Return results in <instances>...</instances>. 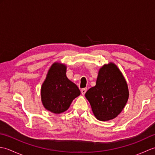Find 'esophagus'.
<instances>
[{"label":"esophagus","mask_w":155,"mask_h":155,"mask_svg":"<svg viewBox=\"0 0 155 155\" xmlns=\"http://www.w3.org/2000/svg\"><path fill=\"white\" fill-rule=\"evenodd\" d=\"M87 88H82L81 89V93H82V94H84L85 93H86V92H87Z\"/></svg>","instance_id":"obj_1"}]
</instances>
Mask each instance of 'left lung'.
<instances>
[{"mask_svg":"<svg viewBox=\"0 0 155 155\" xmlns=\"http://www.w3.org/2000/svg\"><path fill=\"white\" fill-rule=\"evenodd\" d=\"M128 96L127 82L113 62L100 68L96 85L85 93L94 115L101 121L116 118L126 105Z\"/></svg>","mask_w":155,"mask_h":155,"instance_id":"obj_1","label":"left lung"}]
</instances>
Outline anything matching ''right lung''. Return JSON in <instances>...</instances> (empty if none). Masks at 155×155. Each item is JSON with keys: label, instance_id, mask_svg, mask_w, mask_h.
<instances>
[{"label": "right lung", "instance_id": "1", "mask_svg": "<svg viewBox=\"0 0 155 155\" xmlns=\"http://www.w3.org/2000/svg\"><path fill=\"white\" fill-rule=\"evenodd\" d=\"M67 67L54 62L52 64L41 87V101L46 109L55 114L67 110L76 97L81 94L79 88L66 76Z\"/></svg>", "mask_w": 155, "mask_h": 155}]
</instances>
